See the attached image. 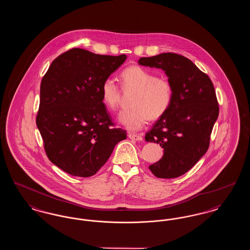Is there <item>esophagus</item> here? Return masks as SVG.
<instances>
[{
  "label": "esophagus",
  "mask_w": 250,
  "mask_h": 250,
  "mask_svg": "<svg viewBox=\"0 0 250 250\" xmlns=\"http://www.w3.org/2000/svg\"><path fill=\"white\" fill-rule=\"evenodd\" d=\"M128 137L131 140L134 141H143V135L142 134H135V133H129Z\"/></svg>",
  "instance_id": "1"
}]
</instances>
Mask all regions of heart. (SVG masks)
Returning a JSON list of instances; mask_svg holds the SVG:
<instances>
[{
	"mask_svg": "<svg viewBox=\"0 0 250 250\" xmlns=\"http://www.w3.org/2000/svg\"><path fill=\"white\" fill-rule=\"evenodd\" d=\"M123 89H136L131 100L130 108L120 112L118 121L129 130H139L149 119L157 120L165 115L171 105L173 88L164 77H156L154 72L140 65L124 69L121 76ZM101 95L105 106L113 110L119 105L121 90L111 78L101 84Z\"/></svg>",
	"mask_w": 250,
	"mask_h": 250,
	"instance_id": "obj_1",
	"label": "heart"
}]
</instances>
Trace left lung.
<instances>
[{
  "label": "left lung",
  "instance_id": "obj_1",
  "mask_svg": "<svg viewBox=\"0 0 250 250\" xmlns=\"http://www.w3.org/2000/svg\"><path fill=\"white\" fill-rule=\"evenodd\" d=\"M139 64L160 68L172 84L168 110L145 135L160 144L162 158L149 167L158 178H176L188 172L208 150L219 107L210 78L190 60L172 52L143 57Z\"/></svg>",
  "mask_w": 250,
  "mask_h": 250
}]
</instances>
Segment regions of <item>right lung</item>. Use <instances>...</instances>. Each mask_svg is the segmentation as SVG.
Returning a JSON list of instances; mask_svg holds the SVG:
<instances>
[{"mask_svg": "<svg viewBox=\"0 0 250 250\" xmlns=\"http://www.w3.org/2000/svg\"><path fill=\"white\" fill-rule=\"evenodd\" d=\"M126 55L72 48L54 60L42 79L36 125L48 159L78 177L95 175L126 131L111 122L101 84Z\"/></svg>", "mask_w": 250, "mask_h": 250, "instance_id": "obj_1", "label": "right lung"}]
</instances>
